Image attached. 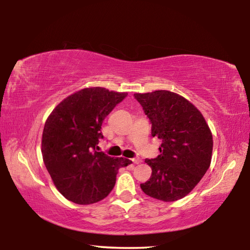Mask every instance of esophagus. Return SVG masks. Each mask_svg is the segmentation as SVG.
<instances>
[{"label": "esophagus", "mask_w": 250, "mask_h": 250, "mask_svg": "<svg viewBox=\"0 0 250 250\" xmlns=\"http://www.w3.org/2000/svg\"><path fill=\"white\" fill-rule=\"evenodd\" d=\"M131 160H132V162L135 163V164H139L141 162V159L139 158V156H134V158H132Z\"/></svg>", "instance_id": "esophagus-1"}]
</instances>
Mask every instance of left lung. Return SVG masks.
Here are the masks:
<instances>
[{
    "label": "left lung",
    "mask_w": 250,
    "mask_h": 250,
    "mask_svg": "<svg viewBox=\"0 0 250 250\" xmlns=\"http://www.w3.org/2000/svg\"><path fill=\"white\" fill-rule=\"evenodd\" d=\"M151 122L152 137L162 140L160 155L146 159L152 175L140 186L156 200L173 202L195 188L208 170L213 137L204 117L188 100L167 90L134 94Z\"/></svg>",
    "instance_id": "8db88e82"
}]
</instances>
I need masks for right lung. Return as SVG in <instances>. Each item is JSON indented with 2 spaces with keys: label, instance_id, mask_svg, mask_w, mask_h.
Returning a JSON list of instances; mask_svg holds the SVG:
<instances>
[{
  "label": "right lung",
  "instance_id": "right-lung-1",
  "mask_svg": "<svg viewBox=\"0 0 250 250\" xmlns=\"http://www.w3.org/2000/svg\"><path fill=\"white\" fill-rule=\"evenodd\" d=\"M126 92L86 88L67 97L50 113L42 138V154L54 184L67 200L97 203L112 191L120 167L132 161L98 152L104 118Z\"/></svg>",
  "mask_w": 250,
  "mask_h": 250
}]
</instances>
